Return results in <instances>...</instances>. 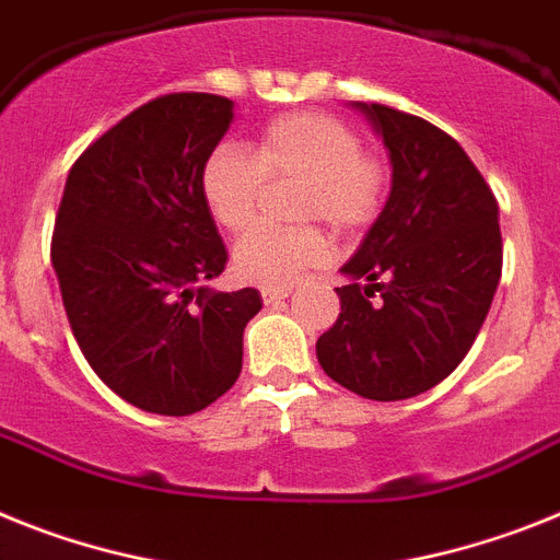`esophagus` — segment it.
<instances>
[{
	"mask_svg": "<svg viewBox=\"0 0 560 560\" xmlns=\"http://www.w3.org/2000/svg\"><path fill=\"white\" fill-rule=\"evenodd\" d=\"M262 303L266 305H277V303H283L285 298L291 294V289H262Z\"/></svg>",
	"mask_w": 560,
	"mask_h": 560,
	"instance_id": "1",
	"label": "esophagus"
}]
</instances>
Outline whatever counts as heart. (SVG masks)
Masks as SVG:
<instances>
[{
	"instance_id": "obj_1",
	"label": "heart",
	"mask_w": 560,
	"mask_h": 560,
	"mask_svg": "<svg viewBox=\"0 0 560 560\" xmlns=\"http://www.w3.org/2000/svg\"><path fill=\"white\" fill-rule=\"evenodd\" d=\"M266 180H300L294 214L300 221H326L342 237L365 232L380 218L388 195V166L362 150V138L326 113H285L257 132L252 150L221 143L200 164V200L223 232L241 234L255 223ZM331 255L319 223L294 229L260 226L232 252L241 280L285 289L303 271Z\"/></svg>"
}]
</instances>
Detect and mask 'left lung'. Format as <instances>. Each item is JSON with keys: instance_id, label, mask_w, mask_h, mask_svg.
<instances>
[{"instance_id": "8db88e82", "label": "left lung", "mask_w": 560, "mask_h": 560, "mask_svg": "<svg viewBox=\"0 0 560 560\" xmlns=\"http://www.w3.org/2000/svg\"><path fill=\"white\" fill-rule=\"evenodd\" d=\"M360 109L388 147L394 186L342 266L351 283L317 360L342 388L396 402L451 376L479 337L504 260L499 200L456 138L385 104Z\"/></svg>"}]
</instances>
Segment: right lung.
<instances>
[{"label":"right lung","instance_id":"add662e5","mask_svg":"<svg viewBox=\"0 0 560 560\" xmlns=\"http://www.w3.org/2000/svg\"><path fill=\"white\" fill-rule=\"evenodd\" d=\"M232 121L212 93H166L75 158L50 260L84 360L124 402L189 417L232 388L255 289L212 291L226 246L200 200L203 158Z\"/></svg>","mask_w":560,"mask_h":560}]
</instances>
